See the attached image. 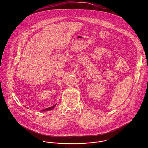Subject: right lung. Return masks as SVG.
I'll list each match as a JSON object with an SVG mask.
<instances>
[{
  "instance_id": "obj_1",
  "label": "right lung",
  "mask_w": 148,
  "mask_h": 148,
  "mask_svg": "<svg viewBox=\"0 0 148 148\" xmlns=\"http://www.w3.org/2000/svg\"><path fill=\"white\" fill-rule=\"evenodd\" d=\"M56 106V104L54 105V106H51V107H49V108H46V109H43L42 110H41V112H47V111H48V110H50L53 109V108H54V107Z\"/></svg>"
}]
</instances>
